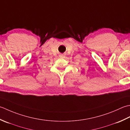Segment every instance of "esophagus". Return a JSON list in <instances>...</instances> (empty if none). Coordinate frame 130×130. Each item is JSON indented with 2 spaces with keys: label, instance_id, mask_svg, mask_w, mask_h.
<instances>
[{
  "label": "esophagus",
  "instance_id": "obj_1",
  "mask_svg": "<svg viewBox=\"0 0 130 130\" xmlns=\"http://www.w3.org/2000/svg\"><path fill=\"white\" fill-rule=\"evenodd\" d=\"M59 57L60 58H64L65 57V55H63V54H61V55H59Z\"/></svg>",
  "mask_w": 130,
  "mask_h": 130
}]
</instances>
